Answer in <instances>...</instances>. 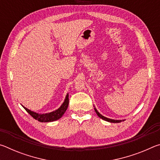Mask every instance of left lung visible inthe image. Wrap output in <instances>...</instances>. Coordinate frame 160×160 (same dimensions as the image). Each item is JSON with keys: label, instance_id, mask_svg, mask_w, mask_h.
Here are the masks:
<instances>
[{"label": "left lung", "instance_id": "1", "mask_svg": "<svg viewBox=\"0 0 160 160\" xmlns=\"http://www.w3.org/2000/svg\"><path fill=\"white\" fill-rule=\"evenodd\" d=\"M94 111H95V112H96V113L97 114V116H98L100 118H102V119H103V120H104V121H108V122H110V123H120V122H121V121H125V119H123V120H116V119H112V118H107V117H105V116H102L101 113H100L98 112V111L97 110V109H96L95 107H94Z\"/></svg>", "mask_w": 160, "mask_h": 160}]
</instances>
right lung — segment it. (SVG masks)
Instances as JSON below:
<instances>
[{"label":"right lung","mask_w":160,"mask_h":160,"mask_svg":"<svg viewBox=\"0 0 160 160\" xmlns=\"http://www.w3.org/2000/svg\"><path fill=\"white\" fill-rule=\"evenodd\" d=\"M68 93H67L66 97H65L64 102H63L60 107L58 108L57 109H56L55 111H53L51 112H48V113H37L34 112L33 111H31L28 109V108H26L25 107H24L23 105L22 106L23 107L24 109H25L27 112L29 113L32 117H33L34 119L39 121V122H52V121L58 120L59 118H61L63 115L66 112V111L68 109V104H69V98H68Z\"/></svg>","instance_id":"add662e5"}]
</instances>
